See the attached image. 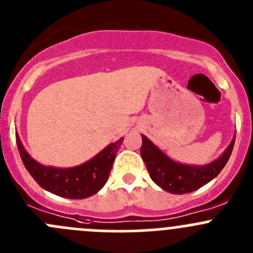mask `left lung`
<instances>
[{"label":"left lung","instance_id":"8db88e82","mask_svg":"<svg viewBox=\"0 0 253 253\" xmlns=\"http://www.w3.org/2000/svg\"><path fill=\"white\" fill-rule=\"evenodd\" d=\"M141 138L143 145L140 154L151 180L165 191L177 195L187 194L200 189L213 177L217 176L230 159L235 144L233 139L225 153L211 164L204 167H191L175 163L163 151L159 150L146 136L141 135Z\"/></svg>","mask_w":253,"mask_h":253}]
</instances>
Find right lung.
<instances>
[{
  "instance_id": "add662e5",
  "label": "right lung",
  "mask_w": 253,
  "mask_h": 253,
  "mask_svg": "<svg viewBox=\"0 0 253 253\" xmlns=\"http://www.w3.org/2000/svg\"><path fill=\"white\" fill-rule=\"evenodd\" d=\"M16 143L23 165L41 187L61 197L85 199L97 194L108 181L123 138L108 145L89 161L71 169L43 167L28 155L18 136H16Z\"/></svg>"
}]
</instances>
